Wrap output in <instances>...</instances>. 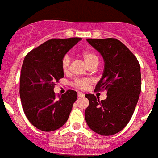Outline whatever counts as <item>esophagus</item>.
<instances>
[{
    "label": "esophagus",
    "instance_id": "1",
    "mask_svg": "<svg viewBox=\"0 0 158 158\" xmlns=\"http://www.w3.org/2000/svg\"><path fill=\"white\" fill-rule=\"evenodd\" d=\"M77 95H78V97L79 98H83L85 96V94L83 93H80V92H79V93L77 94Z\"/></svg>",
    "mask_w": 158,
    "mask_h": 158
}]
</instances>
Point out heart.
Here are the masks:
<instances>
[{
    "mask_svg": "<svg viewBox=\"0 0 158 158\" xmlns=\"http://www.w3.org/2000/svg\"><path fill=\"white\" fill-rule=\"evenodd\" d=\"M81 56L88 66L93 64H98V58L97 55L93 52H91V51H83L81 52ZM69 57L68 56H65L63 60H62V62H61V68H62V70H63L64 73H68L69 70ZM89 83H90V81L88 80V79H81V80L75 81L73 82V85L74 86L77 87V88L85 89H86L89 86Z\"/></svg>",
    "mask_w": 158,
    "mask_h": 158,
    "instance_id": "obj_1",
    "label": "heart"
}]
</instances>
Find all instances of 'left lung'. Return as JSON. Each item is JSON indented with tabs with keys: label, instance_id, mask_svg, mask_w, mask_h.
<instances>
[{
	"label": "left lung",
	"instance_id": "8db88e82",
	"mask_svg": "<svg viewBox=\"0 0 158 158\" xmlns=\"http://www.w3.org/2000/svg\"><path fill=\"white\" fill-rule=\"evenodd\" d=\"M86 40L103 58V73L95 90H106L107 97L99 101L93 94L85 95L89 102L85 118L96 133L114 135L126 127L137 104L141 90L140 64L131 51L116 39Z\"/></svg>",
	"mask_w": 158,
	"mask_h": 158
}]
</instances>
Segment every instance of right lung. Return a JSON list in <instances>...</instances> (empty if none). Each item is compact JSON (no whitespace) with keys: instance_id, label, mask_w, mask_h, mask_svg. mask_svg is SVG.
Listing matches in <instances>:
<instances>
[{"instance_id":"right-lung-1","label":"right lung","mask_w":158,"mask_h":158,"mask_svg":"<svg viewBox=\"0 0 158 158\" xmlns=\"http://www.w3.org/2000/svg\"><path fill=\"white\" fill-rule=\"evenodd\" d=\"M81 38L52 39L31 51L23 60L20 75V98L28 120L35 127L52 131L67 122L76 91L55 94V82L64 77L61 62Z\"/></svg>"}]
</instances>
